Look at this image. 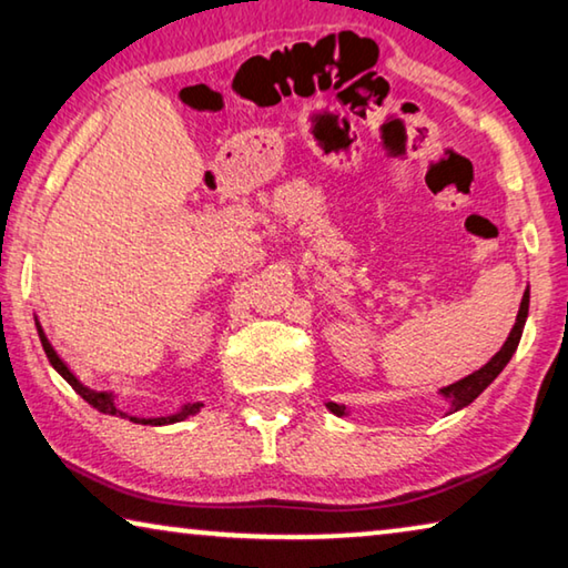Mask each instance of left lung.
I'll list each match as a JSON object with an SVG mask.
<instances>
[{"label": "left lung", "mask_w": 568, "mask_h": 568, "mask_svg": "<svg viewBox=\"0 0 568 568\" xmlns=\"http://www.w3.org/2000/svg\"><path fill=\"white\" fill-rule=\"evenodd\" d=\"M526 318H528V291L524 293L521 297V307H518V315H516V323L511 333H508L506 343L501 345V351H498L491 361H488L484 368H478L474 373H468L466 378H460L456 383H450V386L440 388L438 393L448 400V413H456L460 408H466L474 403L480 393H484L491 383L498 378V373H501L506 368V363L511 361V355L516 353L518 348V341H521V333H524V325H526ZM325 408H328L331 413H335V416L343 418V416H351V410L345 406H338V403L328 400L325 403Z\"/></svg>", "instance_id": "1"}]
</instances>
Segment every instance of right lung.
I'll use <instances>...</instances> for the list:
<instances>
[{
	"label": "right lung",
	"mask_w": 568,
	"mask_h": 568,
	"mask_svg": "<svg viewBox=\"0 0 568 568\" xmlns=\"http://www.w3.org/2000/svg\"><path fill=\"white\" fill-rule=\"evenodd\" d=\"M37 333H40V341H42V348L47 353V358H50L52 368L60 373V376L70 383V386L80 393V396L90 403L92 408H98L100 413H104V416H118V418H128L132 423H142V426H170V423H180L185 420L190 416H195V413L203 408V403H185L178 413H170V416H160V418H138V416H130V413H124L118 408V403H114V393L110 390H92L84 386V383L74 376V373L70 371V365H67L60 355H57V351L52 348V343L47 341V335L42 331V325L37 323Z\"/></svg>",
	"instance_id": "1"
}]
</instances>
